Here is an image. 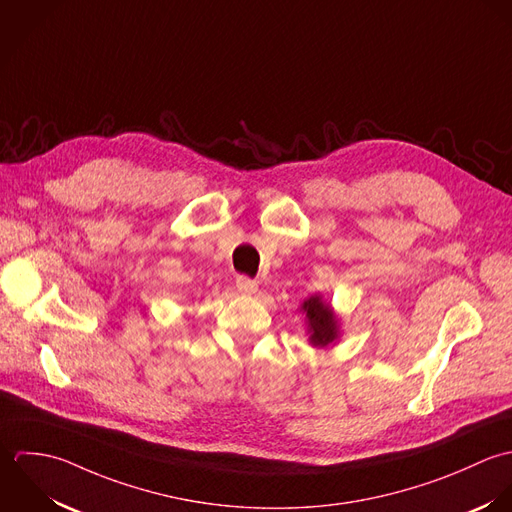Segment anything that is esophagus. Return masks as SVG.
Returning <instances> with one entry per match:
<instances>
[{
	"label": "esophagus",
	"instance_id": "1",
	"mask_svg": "<svg viewBox=\"0 0 512 512\" xmlns=\"http://www.w3.org/2000/svg\"><path fill=\"white\" fill-rule=\"evenodd\" d=\"M237 291L243 295H255L259 291V285L255 281H251L249 277H239L237 279Z\"/></svg>",
	"mask_w": 512,
	"mask_h": 512
}]
</instances>
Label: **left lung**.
I'll use <instances>...</instances> for the list:
<instances>
[{"label":"left lung","mask_w":512,"mask_h":512,"mask_svg":"<svg viewBox=\"0 0 512 512\" xmlns=\"http://www.w3.org/2000/svg\"><path fill=\"white\" fill-rule=\"evenodd\" d=\"M299 310L305 316L310 346L326 348V346H334L340 340V334H342L340 318L334 312V308L330 307V303L322 299L320 293L305 299Z\"/></svg>","instance_id":"obj_1"}]
</instances>
